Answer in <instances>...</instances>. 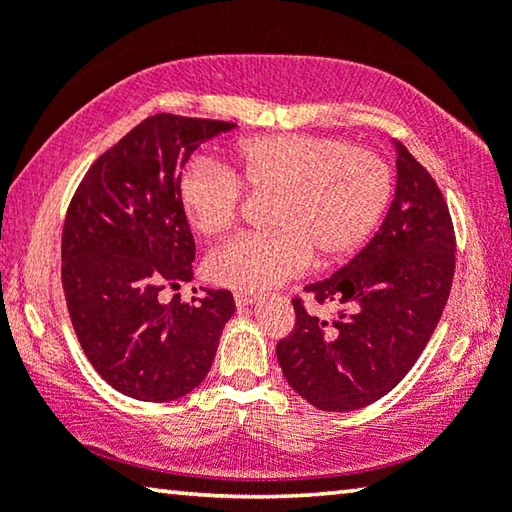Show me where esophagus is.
<instances>
[{"label": "esophagus", "mask_w": 512, "mask_h": 512, "mask_svg": "<svg viewBox=\"0 0 512 512\" xmlns=\"http://www.w3.org/2000/svg\"><path fill=\"white\" fill-rule=\"evenodd\" d=\"M259 296L257 293H250V291H235V302L239 307H246V305H253V302H257Z\"/></svg>", "instance_id": "34e87169"}]
</instances>
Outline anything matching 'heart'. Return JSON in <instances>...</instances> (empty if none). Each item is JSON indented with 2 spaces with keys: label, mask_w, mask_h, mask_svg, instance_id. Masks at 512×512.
I'll return each mask as SVG.
<instances>
[{
  "label": "heart",
  "mask_w": 512,
  "mask_h": 512,
  "mask_svg": "<svg viewBox=\"0 0 512 512\" xmlns=\"http://www.w3.org/2000/svg\"><path fill=\"white\" fill-rule=\"evenodd\" d=\"M232 171L196 160L178 183L180 210L192 228L219 239L239 223L244 187L273 198V232L248 235L207 257L216 284L264 291L311 264L329 266L366 244L393 198V169L384 155L341 137L259 135L230 149Z\"/></svg>",
  "instance_id": "obj_1"
}]
</instances>
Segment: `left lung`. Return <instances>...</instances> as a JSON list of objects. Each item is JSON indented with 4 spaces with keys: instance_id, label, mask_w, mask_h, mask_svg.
Listing matches in <instances>:
<instances>
[{
    "instance_id": "obj_1",
    "label": "left lung",
    "mask_w": 512,
    "mask_h": 512,
    "mask_svg": "<svg viewBox=\"0 0 512 512\" xmlns=\"http://www.w3.org/2000/svg\"><path fill=\"white\" fill-rule=\"evenodd\" d=\"M397 189L370 244L305 291L341 309L325 320L293 298L296 325L277 343L293 391L320 411L363 409L391 393L427 348L452 291L454 223L431 173L395 142Z\"/></svg>"
}]
</instances>
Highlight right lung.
<instances>
[{"label":"right lung","mask_w":512,"mask_h":512,"mask_svg":"<svg viewBox=\"0 0 512 512\" xmlns=\"http://www.w3.org/2000/svg\"><path fill=\"white\" fill-rule=\"evenodd\" d=\"M235 124L153 115L94 160L67 207L63 291L94 370L119 393L171 402L201 384L225 323L230 291L183 302L160 291L192 280L196 244L178 183L198 146Z\"/></svg>","instance_id":"obj_1"}]
</instances>
